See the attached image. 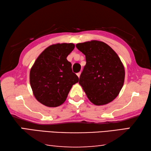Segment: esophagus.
I'll use <instances>...</instances> for the list:
<instances>
[{
  "mask_svg": "<svg viewBox=\"0 0 151 151\" xmlns=\"http://www.w3.org/2000/svg\"><path fill=\"white\" fill-rule=\"evenodd\" d=\"M81 74V72H80V73H77V76H78V78H80Z\"/></svg>",
  "mask_w": 151,
  "mask_h": 151,
  "instance_id": "34e87169",
  "label": "esophagus"
}]
</instances>
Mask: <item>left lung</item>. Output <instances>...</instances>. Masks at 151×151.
Returning <instances> with one entry per match:
<instances>
[{"label":"left lung","instance_id":"1","mask_svg":"<svg viewBox=\"0 0 151 151\" xmlns=\"http://www.w3.org/2000/svg\"><path fill=\"white\" fill-rule=\"evenodd\" d=\"M76 47L86 57L78 83L88 100L97 106L111 103L119 95L124 81V67L118 55L99 40L78 43Z\"/></svg>","mask_w":151,"mask_h":151}]
</instances>
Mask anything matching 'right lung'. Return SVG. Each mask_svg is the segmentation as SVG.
Wrapping results in <instances>:
<instances>
[{
	"label": "right lung",
	"instance_id": "add662e5",
	"mask_svg": "<svg viewBox=\"0 0 151 151\" xmlns=\"http://www.w3.org/2000/svg\"><path fill=\"white\" fill-rule=\"evenodd\" d=\"M73 43L50 45L40 53L30 70V84L35 99L48 107L65 103L78 77L66 59L75 48Z\"/></svg>",
	"mask_w": 151,
	"mask_h": 151
}]
</instances>
